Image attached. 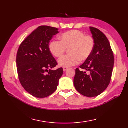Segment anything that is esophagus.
<instances>
[{
	"instance_id": "1",
	"label": "esophagus",
	"mask_w": 128,
	"mask_h": 128,
	"mask_svg": "<svg viewBox=\"0 0 128 128\" xmlns=\"http://www.w3.org/2000/svg\"><path fill=\"white\" fill-rule=\"evenodd\" d=\"M67 69H68V68H66V67L63 68V71L64 72H66Z\"/></svg>"
}]
</instances>
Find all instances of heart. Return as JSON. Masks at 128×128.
Listing matches in <instances>:
<instances>
[{
  "label": "heart",
  "mask_w": 128,
  "mask_h": 128,
  "mask_svg": "<svg viewBox=\"0 0 128 128\" xmlns=\"http://www.w3.org/2000/svg\"><path fill=\"white\" fill-rule=\"evenodd\" d=\"M60 41L52 40L49 44V50L56 58H60L68 49L69 54L59 59L58 64L62 67H69L77 64L78 62L88 60L93 52L94 40L91 36L85 35L83 32L73 30L62 34Z\"/></svg>",
  "instance_id": "b5f03b06"
}]
</instances>
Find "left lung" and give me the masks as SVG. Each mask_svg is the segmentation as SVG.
<instances>
[{
	"label": "left lung",
	"instance_id": "8db88e82",
	"mask_svg": "<svg viewBox=\"0 0 128 128\" xmlns=\"http://www.w3.org/2000/svg\"><path fill=\"white\" fill-rule=\"evenodd\" d=\"M95 46L90 57L80 66L86 72L76 69L74 84L81 94L94 97L102 94L109 85L114 63V58L109 40L100 30L90 27Z\"/></svg>",
	"mask_w": 128,
	"mask_h": 128
}]
</instances>
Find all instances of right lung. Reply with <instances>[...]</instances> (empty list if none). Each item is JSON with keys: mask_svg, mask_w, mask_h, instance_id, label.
Listing matches in <instances>:
<instances>
[{"mask_svg": "<svg viewBox=\"0 0 128 128\" xmlns=\"http://www.w3.org/2000/svg\"><path fill=\"white\" fill-rule=\"evenodd\" d=\"M57 28L40 26L21 43L16 56V66L20 82L34 97L44 98L53 94L63 74L62 68L56 70V59L49 50V44Z\"/></svg>", "mask_w": 128, "mask_h": 128, "instance_id": "obj_1", "label": "right lung"}]
</instances>
